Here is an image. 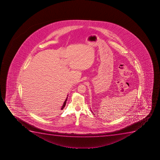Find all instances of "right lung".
<instances>
[{"instance_id": "right-lung-1", "label": "right lung", "mask_w": 160, "mask_h": 160, "mask_svg": "<svg viewBox=\"0 0 160 160\" xmlns=\"http://www.w3.org/2000/svg\"><path fill=\"white\" fill-rule=\"evenodd\" d=\"M67 100H68V98H66V100H65V101L64 102V104L62 105V107L61 108V110H62V109H64V107H65V105H66V101H67Z\"/></svg>"}]
</instances>
